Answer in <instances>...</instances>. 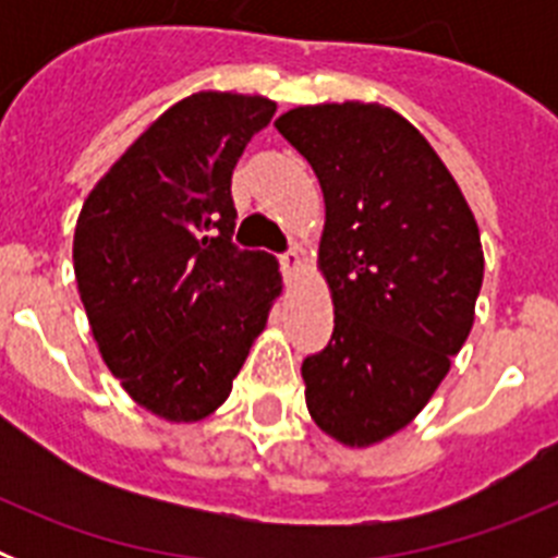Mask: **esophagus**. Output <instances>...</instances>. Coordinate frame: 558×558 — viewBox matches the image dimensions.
Instances as JSON below:
<instances>
[{"mask_svg": "<svg viewBox=\"0 0 558 558\" xmlns=\"http://www.w3.org/2000/svg\"><path fill=\"white\" fill-rule=\"evenodd\" d=\"M279 263H282V274L290 276V274H295V270L302 268V256L295 254V251H288V254L279 256Z\"/></svg>", "mask_w": 558, "mask_h": 558, "instance_id": "34e87169", "label": "esophagus"}]
</instances>
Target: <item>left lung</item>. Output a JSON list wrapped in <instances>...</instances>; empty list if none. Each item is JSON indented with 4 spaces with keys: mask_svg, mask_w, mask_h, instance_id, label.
<instances>
[{
    "mask_svg": "<svg viewBox=\"0 0 558 558\" xmlns=\"http://www.w3.org/2000/svg\"><path fill=\"white\" fill-rule=\"evenodd\" d=\"M327 204L318 265L335 329L302 363L315 425L368 447L411 422L475 322L481 231L456 179L405 117L377 102L282 113Z\"/></svg>",
    "mask_w": 558,
    "mask_h": 558,
    "instance_id": "1",
    "label": "left lung"
}]
</instances>
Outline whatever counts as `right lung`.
<instances>
[{
    "instance_id": "obj_1",
    "label": "right lung",
    "mask_w": 558,
    "mask_h": 558,
    "mask_svg": "<svg viewBox=\"0 0 558 558\" xmlns=\"http://www.w3.org/2000/svg\"><path fill=\"white\" fill-rule=\"evenodd\" d=\"M276 111L265 97L175 102L88 192L75 276L106 366L142 408L198 422L226 402L279 290L265 251L234 245L231 172Z\"/></svg>"
}]
</instances>
